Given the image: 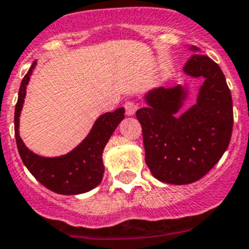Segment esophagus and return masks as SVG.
<instances>
[{
  "mask_svg": "<svg viewBox=\"0 0 249 249\" xmlns=\"http://www.w3.org/2000/svg\"><path fill=\"white\" fill-rule=\"evenodd\" d=\"M124 109H126L127 116H133L138 109V105L133 101H128V102L124 103Z\"/></svg>",
  "mask_w": 249,
  "mask_h": 249,
  "instance_id": "obj_1",
  "label": "esophagus"
}]
</instances>
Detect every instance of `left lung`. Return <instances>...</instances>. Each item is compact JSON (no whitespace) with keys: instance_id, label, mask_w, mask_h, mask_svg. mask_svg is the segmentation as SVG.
I'll return each mask as SVG.
<instances>
[{"instance_id":"obj_1","label":"left lung","mask_w":249,"mask_h":249,"mask_svg":"<svg viewBox=\"0 0 249 249\" xmlns=\"http://www.w3.org/2000/svg\"><path fill=\"white\" fill-rule=\"evenodd\" d=\"M192 56L183 71L203 77L197 101L182 111L188 97L186 86L147 92V106L136 112L143 132L146 163L153 177L171 184L198 181L221 160L233 127L232 96L219 66L190 47Z\"/></svg>"}]
</instances>
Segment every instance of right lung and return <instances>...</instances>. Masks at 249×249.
<instances>
[{
    "mask_svg": "<svg viewBox=\"0 0 249 249\" xmlns=\"http://www.w3.org/2000/svg\"><path fill=\"white\" fill-rule=\"evenodd\" d=\"M37 61L22 80L15 108V136L22 162L41 184L58 195H81L102 182L105 166L102 153L114 129L124 118V108L107 112L96 120L87 137L67 155L42 157L27 148L19 137V116L25 102L26 89Z\"/></svg>",
    "mask_w": 249,
    "mask_h": 249,
    "instance_id": "obj_1",
    "label": "right lung"
}]
</instances>
